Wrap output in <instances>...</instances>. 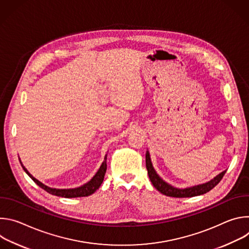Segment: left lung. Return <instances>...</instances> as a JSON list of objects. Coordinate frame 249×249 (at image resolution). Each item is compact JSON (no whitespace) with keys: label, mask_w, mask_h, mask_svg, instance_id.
<instances>
[{"label":"left lung","mask_w":249,"mask_h":249,"mask_svg":"<svg viewBox=\"0 0 249 249\" xmlns=\"http://www.w3.org/2000/svg\"><path fill=\"white\" fill-rule=\"evenodd\" d=\"M146 166H147L150 180L153 183L154 187L157 188V190H159L163 195H166V196H169V197H175V198L194 197V196L205 194V193L209 192L210 190L214 188L222 180L225 173L227 172V170L221 172L216 177H214V178H213L212 180H210L206 183L195 185V186L184 188V189H180V188H176V187L171 186L170 184L166 183L165 181H163L160 178L159 174L156 172L154 166H153L149 151H147V153H146Z\"/></svg>","instance_id":"obj_1"}]
</instances>
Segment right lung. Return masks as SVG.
<instances>
[{
	"label": "right lung",
	"instance_id": "right-lung-1",
	"mask_svg": "<svg viewBox=\"0 0 249 249\" xmlns=\"http://www.w3.org/2000/svg\"><path fill=\"white\" fill-rule=\"evenodd\" d=\"M106 159H107V155H105L104 160L101 163L99 169L97 170L95 175L92 177V178L88 183H86V184H84V185H82L80 187H77V188H70V189H57V188H51V187H48V186L44 185L42 182L37 180L36 178H35V177H33L27 171V169L21 163L20 160H19V161H20V164H21L23 170L27 173V175L30 177V178L35 183H36L39 187H41L42 189H44L48 193H50L52 195H55V196L64 197V198H75V197L89 196V195L94 193L99 188V186L101 185V183H102V181L104 179V175H105V172H106V168H107V166H106Z\"/></svg>",
	"mask_w": 249,
	"mask_h": 249
}]
</instances>
